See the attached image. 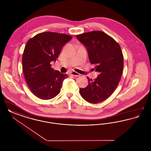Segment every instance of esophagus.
Wrapping results in <instances>:
<instances>
[{
    "label": "esophagus",
    "mask_w": 151,
    "mask_h": 151,
    "mask_svg": "<svg viewBox=\"0 0 151 151\" xmlns=\"http://www.w3.org/2000/svg\"><path fill=\"white\" fill-rule=\"evenodd\" d=\"M71 75L73 76H75V77H78V76H79L80 75L78 72H75V71H72L71 73Z\"/></svg>",
    "instance_id": "34e87169"
}]
</instances>
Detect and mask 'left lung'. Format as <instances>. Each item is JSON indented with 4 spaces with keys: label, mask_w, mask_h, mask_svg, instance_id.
Masks as SVG:
<instances>
[{
    "label": "left lung",
    "mask_w": 151,
    "mask_h": 151,
    "mask_svg": "<svg viewBox=\"0 0 151 151\" xmlns=\"http://www.w3.org/2000/svg\"><path fill=\"white\" fill-rule=\"evenodd\" d=\"M87 49L89 59L99 72L96 79L88 77V85L80 88L85 100L97 104L106 100L114 92L121 79L123 55L119 43L102 31H92L76 36Z\"/></svg>",
    "instance_id": "left-lung-1"
}]
</instances>
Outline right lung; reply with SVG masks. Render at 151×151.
<instances>
[{
	"mask_svg": "<svg viewBox=\"0 0 151 151\" xmlns=\"http://www.w3.org/2000/svg\"><path fill=\"white\" fill-rule=\"evenodd\" d=\"M72 36L55 32H42L30 38L22 58V70L32 93L42 100H50L59 93L63 81L68 78L51 68L62 47Z\"/></svg>",
	"mask_w": 151,
	"mask_h": 151,
	"instance_id": "1",
	"label": "right lung"
}]
</instances>
